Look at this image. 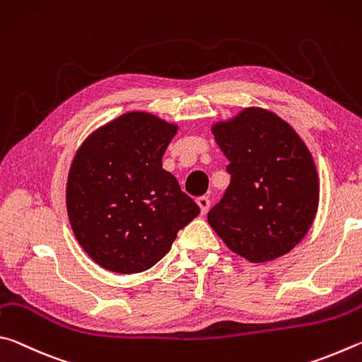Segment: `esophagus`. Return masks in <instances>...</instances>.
Here are the masks:
<instances>
[{
  "label": "esophagus",
  "instance_id": "esophagus-1",
  "mask_svg": "<svg viewBox=\"0 0 362 362\" xmlns=\"http://www.w3.org/2000/svg\"><path fill=\"white\" fill-rule=\"evenodd\" d=\"M197 205L200 206V211H202V214H206V211H208V208H210V199L208 197H199L197 199Z\"/></svg>",
  "mask_w": 362,
  "mask_h": 362
}]
</instances>
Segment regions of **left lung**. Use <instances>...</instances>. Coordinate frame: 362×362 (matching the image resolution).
Masks as SVG:
<instances>
[{
  "mask_svg": "<svg viewBox=\"0 0 362 362\" xmlns=\"http://www.w3.org/2000/svg\"><path fill=\"white\" fill-rule=\"evenodd\" d=\"M229 160L230 185L208 213L227 248L250 262L288 255L313 224L320 181L313 157L286 120L264 107H245L213 124Z\"/></svg>",
  "mask_w": 362,
  "mask_h": 362,
  "instance_id": "left-lung-1",
  "label": "left lung"
}]
</instances>
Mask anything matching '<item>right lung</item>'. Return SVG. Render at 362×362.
<instances>
[{
  "mask_svg": "<svg viewBox=\"0 0 362 362\" xmlns=\"http://www.w3.org/2000/svg\"><path fill=\"white\" fill-rule=\"evenodd\" d=\"M177 125L130 111L98 127L76 151L66 181V211L88 257L116 274L151 269L176 233L199 216L197 204L162 168Z\"/></svg>",
  "mask_w": 362,
  "mask_h": 362,
  "instance_id": "add662e5",
  "label": "right lung"
}]
</instances>
